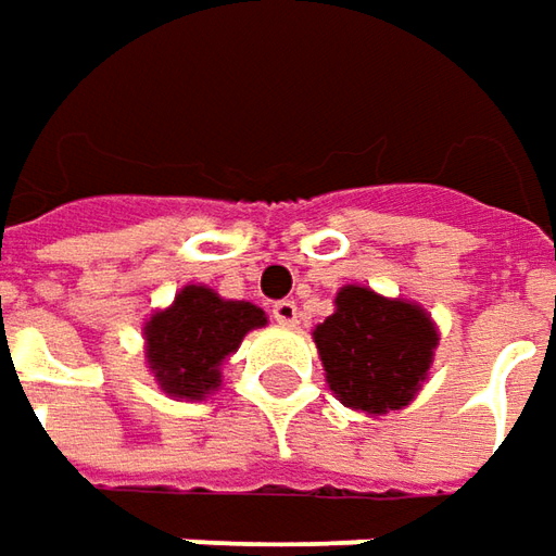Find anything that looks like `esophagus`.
Returning a JSON list of instances; mask_svg holds the SVG:
<instances>
[{
    "instance_id": "34e87169",
    "label": "esophagus",
    "mask_w": 556,
    "mask_h": 556,
    "mask_svg": "<svg viewBox=\"0 0 556 556\" xmlns=\"http://www.w3.org/2000/svg\"><path fill=\"white\" fill-rule=\"evenodd\" d=\"M271 317H275L281 327H296V320H300V308H296V302L281 300L271 305Z\"/></svg>"
}]
</instances>
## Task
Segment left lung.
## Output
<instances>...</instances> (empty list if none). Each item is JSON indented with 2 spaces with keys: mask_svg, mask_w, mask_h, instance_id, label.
<instances>
[{
  "mask_svg": "<svg viewBox=\"0 0 556 556\" xmlns=\"http://www.w3.org/2000/svg\"><path fill=\"white\" fill-rule=\"evenodd\" d=\"M336 312L315 327V344L336 400L369 417L412 405L430 378L439 327L424 305L344 285Z\"/></svg>",
  "mask_w": 556,
  "mask_h": 556,
  "instance_id": "obj_1",
  "label": "left lung"
}]
</instances>
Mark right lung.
<instances>
[{
    "instance_id": "obj_1",
    "label": "right lung",
    "mask_w": 556,
    "mask_h": 556,
    "mask_svg": "<svg viewBox=\"0 0 556 556\" xmlns=\"http://www.w3.org/2000/svg\"><path fill=\"white\" fill-rule=\"evenodd\" d=\"M269 324L263 308L224 300L205 285H184L166 308L144 320V363L172 400L202 402L220 388V366L239 351L241 339Z\"/></svg>"
}]
</instances>
